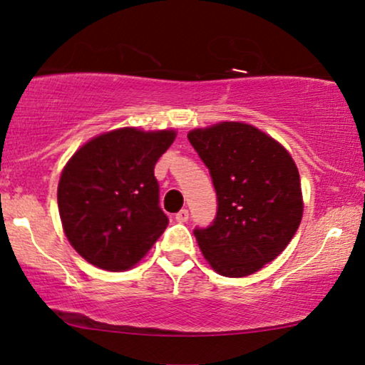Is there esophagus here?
<instances>
[{
	"label": "esophagus",
	"mask_w": 365,
	"mask_h": 365,
	"mask_svg": "<svg viewBox=\"0 0 365 365\" xmlns=\"http://www.w3.org/2000/svg\"><path fill=\"white\" fill-rule=\"evenodd\" d=\"M187 219H189V211H187V209H181V211L176 214V221L178 222H186Z\"/></svg>",
	"instance_id": "1"
}]
</instances>
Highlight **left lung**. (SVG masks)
<instances>
[{"mask_svg": "<svg viewBox=\"0 0 365 365\" xmlns=\"http://www.w3.org/2000/svg\"><path fill=\"white\" fill-rule=\"evenodd\" d=\"M187 139L217 196L211 226L194 229L199 247L221 276H251L287 247L301 224L296 163L276 139L246 123L192 129Z\"/></svg>", "mask_w": 365, "mask_h": 365, "instance_id": "obj_1", "label": "left lung"}]
</instances>
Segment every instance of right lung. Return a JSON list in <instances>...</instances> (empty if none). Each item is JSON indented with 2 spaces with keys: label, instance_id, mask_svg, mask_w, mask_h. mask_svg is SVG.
<instances>
[{
  "label": "right lung",
  "instance_id": "obj_1",
  "mask_svg": "<svg viewBox=\"0 0 365 365\" xmlns=\"http://www.w3.org/2000/svg\"><path fill=\"white\" fill-rule=\"evenodd\" d=\"M174 138L173 129H114L88 141L64 166L59 217L89 264L113 272L131 269L168 227L154 166Z\"/></svg>",
  "mask_w": 365,
  "mask_h": 365
}]
</instances>
